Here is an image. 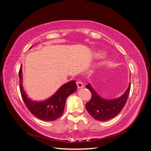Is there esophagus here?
I'll return each instance as SVG.
<instances>
[{
    "label": "esophagus",
    "mask_w": 151,
    "mask_h": 151,
    "mask_svg": "<svg viewBox=\"0 0 151 151\" xmlns=\"http://www.w3.org/2000/svg\"><path fill=\"white\" fill-rule=\"evenodd\" d=\"M76 84H77V88H78V89L83 88V87H84V84H83V83H82L81 81H77V82H76Z\"/></svg>",
    "instance_id": "esophagus-1"
}]
</instances>
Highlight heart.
Returning a JSON list of instances; mask_svg holds the SVG:
<instances>
[{"mask_svg": "<svg viewBox=\"0 0 151 151\" xmlns=\"http://www.w3.org/2000/svg\"><path fill=\"white\" fill-rule=\"evenodd\" d=\"M98 55H99V53H98Z\"/></svg>", "mask_w": 151, "mask_h": 151, "instance_id": "b5f03b06", "label": "heart"}]
</instances>
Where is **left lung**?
Wrapping results in <instances>:
<instances>
[{
    "label": "left lung",
    "mask_w": 151,
    "mask_h": 151,
    "mask_svg": "<svg viewBox=\"0 0 151 151\" xmlns=\"http://www.w3.org/2000/svg\"><path fill=\"white\" fill-rule=\"evenodd\" d=\"M86 88L90 90L92 94L91 100L86 104L87 110L94 119L104 122L115 117L125 106L130 93V83L121 97L110 100L100 97L89 84Z\"/></svg>",
    "instance_id": "obj_1"
}]
</instances>
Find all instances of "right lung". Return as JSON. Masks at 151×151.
<instances>
[{
    "instance_id": "obj_1",
    "label": "right lung",
    "mask_w": 151,
    "mask_h": 151,
    "mask_svg": "<svg viewBox=\"0 0 151 151\" xmlns=\"http://www.w3.org/2000/svg\"><path fill=\"white\" fill-rule=\"evenodd\" d=\"M19 76L21 94L26 107L35 116L44 121H54L61 116L64 110L67 98L76 91L77 88L76 81H72L62 86L51 98L43 101H34L28 98L22 86L21 66Z\"/></svg>"
}]
</instances>
